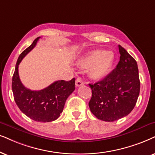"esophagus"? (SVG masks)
<instances>
[{
    "label": "esophagus",
    "mask_w": 155,
    "mask_h": 155,
    "mask_svg": "<svg viewBox=\"0 0 155 155\" xmlns=\"http://www.w3.org/2000/svg\"><path fill=\"white\" fill-rule=\"evenodd\" d=\"M84 82L82 81L81 79H80V78H78V79L76 80V87H80V86L84 85Z\"/></svg>",
    "instance_id": "34e87169"
}]
</instances>
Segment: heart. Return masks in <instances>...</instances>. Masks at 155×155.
Here are the masks:
<instances>
[{"label":"heart","instance_id":"b5f03b06","mask_svg":"<svg viewBox=\"0 0 155 155\" xmlns=\"http://www.w3.org/2000/svg\"><path fill=\"white\" fill-rule=\"evenodd\" d=\"M113 61V52L95 49L84 55L79 60V65L81 68H88L90 77L92 79H100L110 70Z\"/></svg>","mask_w":155,"mask_h":155}]
</instances>
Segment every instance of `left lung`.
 <instances>
[{"label":"left lung","instance_id":"8db88e82","mask_svg":"<svg viewBox=\"0 0 155 155\" xmlns=\"http://www.w3.org/2000/svg\"><path fill=\"white\" fill-rule=\"evenodd\" d=\"M120 58L117 67L103 80L89 84L92 96L90 110L97 119L114 121L126 117L134 109L140 90L137 61L119 45Z\"/></svg>","mask_w":155,"mask_h":155}]
</instances>
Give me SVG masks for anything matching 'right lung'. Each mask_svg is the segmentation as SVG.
<instances>
[{
	"instance_id": "1",
	"label": "right lung",
	"mask_w": 155,
	"mask_h": 155,
	"mask_svg": "<svg viewBox=\"0 0 155 155\" xmlns=\"http://www.w3.org/2000/svg\"><path fill=\"white\" fill-rule=\"evenodd\" d=\"M39 38L35 39L18 58L12 79V90L15 103L25 115L36 121L49 122L57 119L63 111L66 99L75 89V78L68 81H56L39 91H32L23 85L18 75V65L34 48Z\"/></svg>"
}]
</instances>
